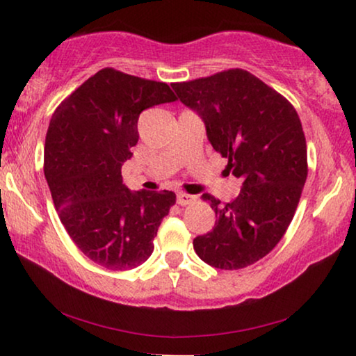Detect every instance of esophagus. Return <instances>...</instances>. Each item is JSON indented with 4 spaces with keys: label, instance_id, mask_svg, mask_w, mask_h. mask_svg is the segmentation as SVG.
<instances>
[{
    "label": "esophagus",
    "instance_id": "34e87169",
    "mask_svg": "<svg viewBox=\"0 0 356 356\" xmlns=\"http://www.w3.org/2000/svg\"><path fill=\"white\" fill-rule=\"evenodd\" d=\"M196 201V197L191 196V194H184V193H179L177 196V202L179 206H188V204H193Z\"/></svg>",
    "mask_w": 356,
    "mask_h": 356
}]
</instances>
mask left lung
Wrapping results in <instances>:
<instances>
[{"label":"left lung","instance_id":"obj_1","mask_svg":"<svg viewBox=\"0 0 356 356\" xmlns=\"http://www.w3.org/2000/svg\"><path fill=\"white\" fill-rule=\"evenodd\" d=\"M196 111L213 150L228 159L227 175L241 181L233 202L204 199L216 211V227L196 236L194 251L206 264L235 270L274 250L289 228L306 177V139L293 106L245 70L172 84Z\"/></svg>","mask_w":356,"mask_h":356}]
</instances>
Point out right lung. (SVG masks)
<instances>
[{"mask_svg":"<svg viewBox=\"0 0 356 356\" xmlns=\"http://www.w3.org/2000/svg\"><path fill=\"white\" fill-rule=\"evenodd\" d=\"M165 82L105 67L58 106L45 139V178L53 204L76 246L110 270L149 259L172 191H129L121 167L139 140L138 120L175 102Z\"/></svg>","mask_w":356,"mask_h":356,"instance_id":"obj_1","label":"right lung"}]
</instances>
